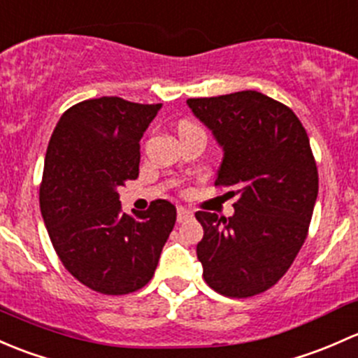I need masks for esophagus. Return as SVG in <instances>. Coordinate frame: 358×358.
Here are the masks:
<instances>
[{
	"label": "esophagus",
	"instance_id": "34e87169",
	"mask_svg": "<svg viewBox=\"0 0 358 358\" xmlns=\"http://www.w3.org/2000/svg\"><path fill=\"white\" fill-rule=\"evenodd\" d=\"M193 217V212L187 208H184V206H178V220L179 222H184V220L191 219Z\"/></svg>",
	"mask_w": 358,
	"mask_h": 358
}]
</instances>
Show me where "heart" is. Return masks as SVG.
Here are the masks:
<instances>
[{
  "instance_id": "heart-1",
  "label": "heart",
  "mask_w": 358,
  "mask_h": 358,
  "mask_svg": "<svg viewBox=\"0 0 358 358\" xmlns=\"http://www.w3.org/2000/svg\"><path fill=\"white\" fill-rule=\"evenodd\" d=\"M180 127H193V124H189V122H182V124H180Z\"/></svg>"
}]
</instances>
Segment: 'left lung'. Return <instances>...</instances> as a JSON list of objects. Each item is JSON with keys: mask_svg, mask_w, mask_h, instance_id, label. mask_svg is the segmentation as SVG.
<instances>
[{"mask_svg": "<svg viewBox=\"0 0 358 358\" xmlns=\"http://www.w3.org/2000/svg\"><path fill=\"white\" fill-rule=\"evenodd\" d=\"M186 103L222 148L215 184L238 196L231 217L196 212L203 278L220 294L253 296L286 274L307 238L319 191L308 136L293 110L257 91Z\"/></svg>", "mask_w": 358, "mask_h": 358, "instance_id": "left-lung-1", "label": "left lung"}]
</instances>
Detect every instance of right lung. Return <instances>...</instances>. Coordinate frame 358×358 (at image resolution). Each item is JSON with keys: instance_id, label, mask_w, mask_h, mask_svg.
Instances as JSON below:
<instances>
[{"instance_id": "add662e5", "label": "right lung", "mask_w": 358, "mask_h": 358, "mask_svg": "<svg viewBox=\"0 0 358 358\" xmlns=\"http://www.w3.org/2000/svg\"><path fill=\"white\" fill-rule=\"evenodd\" d=\"M158 105L117 96L86 99L58 120L44 158L39 203L65 268L87 288L127 294L153 278L176 206L157 200L122 212L119 187L139 174V141Z\"/></svg>"}]
</instances>
